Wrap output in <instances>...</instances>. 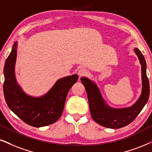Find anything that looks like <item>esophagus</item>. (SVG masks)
<instances>
[{"mask_svg": "<svg viewBox=\"0 0 152 152\" xmlns=\"http://www.w3.org/2000/svg\"><path fill=\"white\" fill-rule=\"evenodd\" d=\"M87 74H88V71L85 68H81L79 71H78V75L80 76V77L86 76Z\"/></svg>", "mask_w": 152, "mask_h": 152, "instance_id": "34e87169", "label": "esophagus"}]
</instances>
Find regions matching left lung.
Wrapping results in <instances>:
<instances>
[{"label": "left lung", "mask_w": 152, "mask_h": 152, "mask_svg": "<svg viewBox=\"0 0 152 152\" xmlns=\"http://www.w3.org/2000/svg\"><path fill=\"white\" fill-rule=\"evenodd\" d=\"M134 51L142 65V91L140 99L131 107L121 109L110 108L105 104L96 85L87 78H81L87 94L91 117L96 123L106 128L118 129L129 125L139 115L149 99V83L146 72L145 59L138 48H135Z\"/></svg>", "instance_id": "left-lung-1"}]
</instances>
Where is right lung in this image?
<instances>
[{"instance_id":"1","label":"right lung","mask_w":152,"mask_h":152,"mask_svg":"<svg viewBox=\"0 0 152 152\" xmlns=\"http://www.w3.org/2000/svg\"><path fill=\"white\" fill-rule=\"evenodd\" d=\"M16 56L17 43H15L5 61L3 70V93L7 106L31 126L39 128L55 123L63 113L67 93L77 81L78 76L73 75L58 80L50 90L42 97L29 96L17 84L15 77Z\"/></svg>"}]
</instances>
